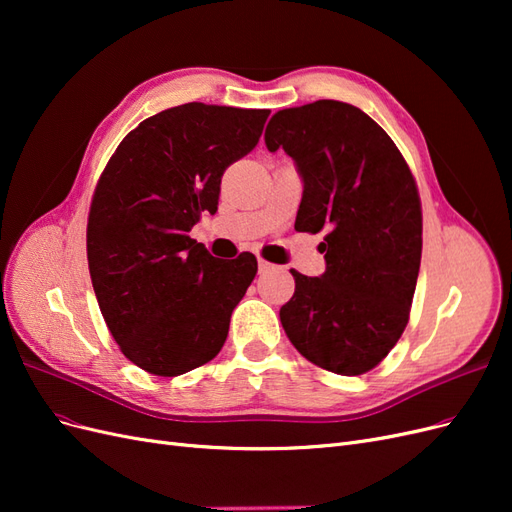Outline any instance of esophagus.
<instances>
[{
	"label": "esophagus",
	"instance_id": "34e87169",
	"mask_svg": "<svg viewBox=\"0 0 512 512\" xmlns=\"http://www.w3.org/2000/svg\"><path fill=\"white\" fill-rule=\"evenodd\" d=\"M271 269H273L271 262H267V260L258 258V271H260V273H267V271H271Z\"/></svg>",
	"mask_w": 512,
	"mask_h": 512
}]
</instances>
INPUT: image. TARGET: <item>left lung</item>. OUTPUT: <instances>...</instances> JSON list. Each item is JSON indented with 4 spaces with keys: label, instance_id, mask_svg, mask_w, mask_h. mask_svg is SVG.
I'll list each match as a JSON object with an SVG mask.
<instances>
[{
    "label": "left lung",
    "instance_id": "left-lung-1",
    "mask_svg": "<svg viewBox=\"0 0 512 512\" xmlns=\"http://www.w3.org/2000/svg\"><path fill=\"white\" fill-rule=\"evenodd\" d=\"M303 177L294 228L324 230L320 277L290 271L292 299L282 327L307 361L361 376L393 350L410 320L423 250L416 181L378 123L337 100L284 108L265 132Z\"/></svg>",
    "mask_w": 512,
    "mask_h": 512
}]
</instances>
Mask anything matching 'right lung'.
<instances>
[{"label":"right lung","instance_id":"right-lung-1","mask_svg":"<svg viewBox=\"0 0 512 512\" xmlns=\"http://www.w3.org/2000/svg\"><path fill=\"white\" fill-rule=\"evenodd\" d=\"M271 111L203 102L138 123L98 179L87 218L91 284L108 331L134 365L173 378L209 363L256 256L213 258L190 237L218 211L224 170L256 145Z\"/></svg>","mask_w":512,"mask_h":512}]
</instances>
